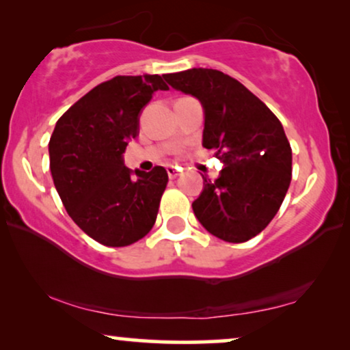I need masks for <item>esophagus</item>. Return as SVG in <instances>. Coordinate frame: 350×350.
I'll return each instance as SVG.
<instances>
[{
	"label": "esophagus",
	"mask_w": 350,
	"mask_h": 350,
	"mask_svg": "<svg viewBox=\"0 0 350 350\" xmlns=\"http://www.w3.org/2000/svg\"><path fill=\"white\" fill-rule=\"evenodd\" d=\"M167 174H169V178H176V176L181 175V169L180 167L170 165V167H167Z\"/></svg>",
	"instance_id": "34e87169"
}]
</instances>
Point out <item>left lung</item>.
<instances>
[{
  "instance_id": "1",
  "label": "left lung",
  "mask_w": 350,
  "mask_h": 350,
  "mask_svg": "<svg viewBox=\"0 0 350 350\" xmlns=\"http://www.w3.org/2000/svg\"><path fill=\"white\" fill-rule=\"evenodd\" d=\"M164 78L202 105V146L223 164L217 180L202 175L196 218L221 241H250L275 217L288 191L291 148L284 127L256 95L221 71L191 68Z\"/></svg>"
}]
</instances>
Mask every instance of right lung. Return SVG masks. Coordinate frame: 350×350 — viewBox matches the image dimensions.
<instances>
[{"mask_svg": "<svg viewBox=\"0 0 350 350\" xmlns=\"http://www.w3.org/2000/svg\"><path fill=\"white\" fill-rule=\"evenodd\" d=\"M159 75L116 76L79 98L55 124L49 142L51 174L71 219L94 241L126 247L154 226L167 172L124 165L129 142L138 137L140 114L156 90H167Z\"/></svg>", "mask_w": 350, "mask_h": 350, "instance_id": "1", "label": "right lung"}]
</instances>
